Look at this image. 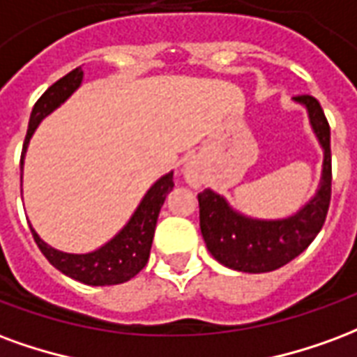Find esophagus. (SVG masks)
Instances as JSON below:
<instances>
[{
  "label": "esophagus",
  "instance_id": "esophagus-1",
  "mask_svg": "<svg viewBox=\"0 0 357 357\" xmlns=\"http://www.w3.org/2000/svg\"><path fill=\"white\" fill-rule=\"evenodd\" d=\"M182 175H184V181L188 182L192 188H199V186H202L204 176H202V171H199V167H197L194 161H186V163H184Z\"/></svg>",
  "mask_w": 357,
  "mask_h": 357
}]
</instances>
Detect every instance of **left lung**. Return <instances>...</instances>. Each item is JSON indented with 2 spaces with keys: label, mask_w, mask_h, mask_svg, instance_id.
I'll return each mask as SVG.
<instances>
[{
  "label": "left lung",
  "mask_w": 357,
  "mask_h": 357,
  "mask_svg": "<svg viewBox=\"0 0 357 357\" xmlns=\"http://www.w3.org/2000/svg\"><path fill=\"white\" fill-rule=\"evenodd\" d=\"M293 102L306 110L324 152L319 186L301 209L282 218L249 217L211 188L197 194L199 228L207 251L226 268L247 274L278 270L303 253L324 226L331 199V131L314 96H295Z\"/></svg>",
  "instance_id": "1"
}]
</instances>
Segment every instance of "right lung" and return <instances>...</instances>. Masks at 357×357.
Instances as JSON below:
<instances>
[{
    "label": "right lung",
    "instance_id": "obj_1",
    "mask_svg": "<svg viewBox=\"0 0 357 357\" xmlns=\"http://www.w3.org/2000/svg\"><path fill=\"white\" fill-rule=\"evenodd\" d=\"M82 83L83 70L79 66V68L72 70L70 74L61 77L56 83H53L36 102L32 114H30L20 169H24L26 152H28L30 140H32L38 125L47 116H51L56 108H61L62 104L82 87ZM173 186H175L173 171H169L148 188V192L142 196L140 204L137 205V209L132 211V215L125 222L123 228L114 238H110L106 243L96 247L89 253H66L61 249H54L40 238V234L33 230L32 225H30V230H32L33 239H36L41 253L45 255L47 261L75 282L93 285V287L125 283L146 266L161 205L165 202L169 192L173 190Z\"/></svg>",
    "mask_w": 357,
    "mask_h": 357
}]
</instances>
